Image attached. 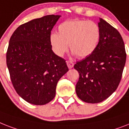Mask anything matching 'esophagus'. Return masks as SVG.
<instances>
[{"label": "esophagus", "mask_w": 129, "mask_h": 129, "mask_svg": "<svg viewBox=\"0 0 129 129\" xmlns=\"http://www.w3.org/2000/svg\"><path fill=\"white\" fill-rule=\"evenodd\" d=\"M67 63V65H68V68L69 69H72L73 67H74V63L72 62V61H66Z\"/></svg>", "instance_id": "obj_1"}]
</instances>
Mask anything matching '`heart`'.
Instances as JSON below:
<instances>
[{
    "label": "heart",
    "instance_id": "1",
    "mask_svg": "<svg viewBox=\"0 0 129 129\" xmlns=\"http://www.w3.org/2000/svg\"><path fill=\"white\" fill-rule=\"evenodd\" d=\"M58 34L50 36L52 50L58 56H63L70 50L79 58L92 54L99 46L101 30L93 21L75 19L65 21L58 26Z\"/></svg>",
    "mask_w": 129,
    "mask_h": 129
}]
</instances>
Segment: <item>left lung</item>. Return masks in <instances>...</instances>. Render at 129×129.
Masks as SVG:
<instances>
[{"mask_svg": "<svg viewBox=\"0 0 129 129\" xmlns=\"http://www.w3.org/2000/svg\"><path fill=\"white\" fill-rule=\"evenodd\" d=\"M101 39L95 52L74 65L79 74L75 91L77 97L89 103L107 99L119 85L126 62V51L118 30L99 18Z\"/></svg>", "mask_w": 129, "mask_h": 129, "instance_id": "left-lung-1", "label": "left lung"}]
</instances>
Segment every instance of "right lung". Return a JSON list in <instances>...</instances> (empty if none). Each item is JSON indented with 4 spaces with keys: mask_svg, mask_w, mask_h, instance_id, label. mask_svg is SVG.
I'll use <instances>...</instances> for the list:
<instances>
[{
    "mask_svg": "<svg viewBox=\"0 0 129 129\" xmlns=\"http://www.w3.org/2000/svg\"><path fill=\"white\" fill-rule=\"evenodd\" d=\"M61 16L47 15L20 25L10 37L7 65L17 93L42 105L55 95L57 81L68 72L66 60L52 50L51 31Z\"/></svg>",
    "mask_w": 129,
    "mask_h": 129,
    "instance_id": "add662e5",
    "label": "right lung"
}]
</instances>
